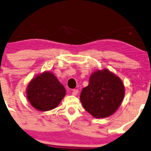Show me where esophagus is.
<instances>
[{"label": "esophagus", "instance_id": "obj_1", "mask_svg": "<svg viewBox=\"0 0 151 151\" xmlns=\"http://www.w3.org/2000/svg\"><path fill=\"white\" fill-rule=\"evenodd\" d=\"M78 93H79V91H78L77 89H74L73 91H72V95H77L78 94Z\"/></svg>", "mask_w": 151, "mask_h": 151}]
</instances>
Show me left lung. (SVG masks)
Returning a JSON list of instances; mask_svg holds the SVG:
<instances>
[{
    "label": "left lung",
    "mask_w": 151,
    "mask_h": 151,
    "mask_svg": "<svg viewBox=\"0 0 151 151\" xmlns=\"http://www.w3.org/2000/svg\"><path fill=\"white\" fill-rule=\"evenodd\" d=\"M125 96V86L118 76L107 69L91 74L89 84L83 88L80 100L83 108L97 118L111 116L121 106Z\"/></svg>",
    "instance_id": "obj_1"
}]
</instances>
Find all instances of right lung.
I'll list each match as a JSON object with an SVG mask.
<instances>
[{
    "label": "right lung",
    "instance_id": "1",
    "mask_svg": "<svg viewBox=\"0 0 151 151\" xmlns=\"http://www.w3.org/2000/svg\"><path fill=\"white\" fill-rule=\"evenodd\" d=\"M65 94V87L56 76L49 71L34 77L26 88L28 100L32 106L41 111L56 108Z\"/></svg>",
    "mask_w": 151,
    "mask_h": 151
}]
</instances>
